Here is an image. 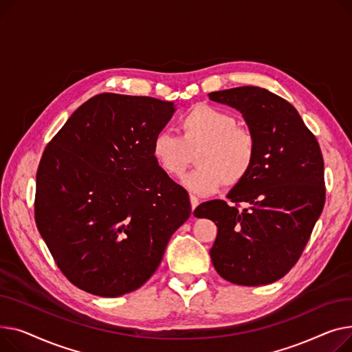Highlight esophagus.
I'll use <instances>...</instances> for the list:
<instances>
[{
    "instance_id": "34e87169",
    "label": "esophagus",
    "mask_w": 352,
    "mask_h": 352,
    "mask_svg": "<svg viewBox=\"0 0 352 352\" xmlns=\"http://www.w3.org/2000/svg\"><path fill=\"white\" fill-rule=\"evenodd\" d=\"M190 203H192V210H195L199 206V199L195 195H190Z\"/></svg>"
}]
</instances>
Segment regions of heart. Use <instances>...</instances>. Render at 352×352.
<instances>
[{"label": "heart", "instance_id": "heart-1", "mask_svg": "<svg viewBox=\"0 0 352 352\" xmlns=\"http://www.w3.org/2000/svg\"><path fill=\"white\" fill-rule=\"evenodd\" d=\"M180 138L160 132L152 153L160 169L180 177L197 153V169L183 179L188 189L199 195L236 188L250 175L257 157V140L245 126L237 125L233 113L206 105H195L179 120Z\"/></svg>", "mask_w": 352, "mask_h": 352}]
</instances>
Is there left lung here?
Listing matches in <instances>:
<instances>
[{
  "label": "left lung",
  "instance_id": "1",
  "mask_svg": "<svg viewBox=\"0 0 352 352\" xmlns=\"http://www.w3.org/2000/svg\"><path fill=\"white\" fill-rule=\"evenodd\" d=\"M209 98L243 113L257 157L229 201L201 203L193 214L217 226L210 257L220 277L249 287L274 283L301 257L324 208L320 144L292 103L264 88L239 87Z\"/></svg>",
  "mask_w": 352,
  "mask_h": 352
}]
</instances>
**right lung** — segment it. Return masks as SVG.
Returning a JSON list of instances; mask_svg holds the SVG:
<instances>
[{
  "mask_svg": "<svg viewBox=\"0 0 352 352\" xmlns=\"http://www.w3.org/2000/svg\"><path fill=\"white\" fill-rule=\"evenodd\" d=\"M173 102L99 94L69 116L39 160L34 214L59 270L99 297L138 290L189 219V193L152 143Z\"/></svg>",
  "mask_w": 352,
  "mask_h": 352,
  "instance_id": "1",
  "label": "right lung"
}]
</instances>
